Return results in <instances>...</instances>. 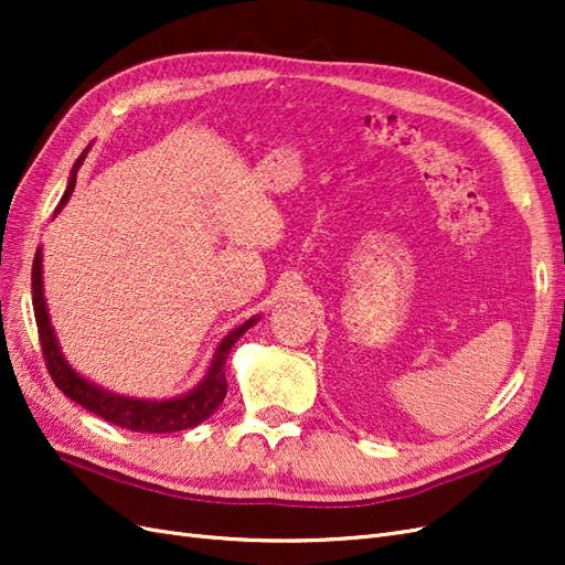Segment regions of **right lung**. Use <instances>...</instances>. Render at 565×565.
Masks as SVG:
<instances>
[{
	"label": "right lung",
	"mask_w": 565,
	"mask_h": 565,
	"mask_svg": "<svg viewBox=\"0 0 565 565\" xmlns=\"http://www.w3.org/2000/svg\"><path fill=\"white\" fill-rule=\"evenodd\" d=\"M87 156V150L82 152L79 160L75 162L71 181H67L65 193L58 202L56 212L63 207V204L71 200L73 188L77 181V169ZM32 309H35V320H38V332H40V344L44 353V363L51 374L54 384L65 393L67 398L75 401L89 413L104 417L106 422L122 426V429L129 431H141V434H172V431H183V429H193L200 422L212 417L218 405L226 398V358L233 349V344L241 339L252 324H256L259 316L249 318L241 328H235L224 337V341L216 347L212 365L204 374V380L185 396L172 398V401H139V398H125L117 396V393H110L106 388H100L92 384L89 380H84L82 374H77L61 353L58 339L54 328H51L49 311H46V299H44V289H42V247L35 252V262H32Z\"/></svg>",
	"instance_id": "add662e5"
}]
</instances>
